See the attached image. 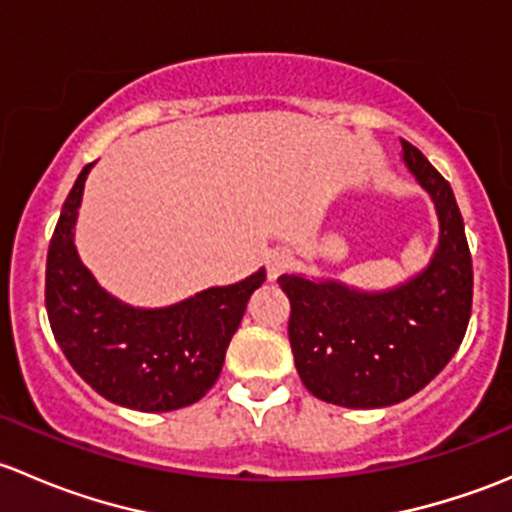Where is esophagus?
Segmentation results:
<instances>
[{"instance_id":"obj_1","label":"esophagus","mask_w":512,"mask_h":512,"mask_svg":"<svg viewBox=\"0 0 512 512\" xmlns=\"http://www.w3.org/2000/svg\"><path fill=\"white\" fill-rule=\"evenodd\" d=\"M289 265H292V255H289L287 250H272L270 255H267V277H270V280H277L282 272L289 270Z\"/></svg>"}]
</instances>
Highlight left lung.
Masks as SVG:
<instances>
[{"label": "left lung", "mask_w": 512, "mask_h": 512, "mask_svg": "<svg viewBox=\"0 0 512 512\" xmlns=\"http://www.w3.org/2000/svg\"><path fill=\"white\" fill-rule=\"evenodd\" d=\"M401 163L431 198L438 242L423 270L386 289L282 275L299 379L317 399L384 409L421 391L458 352L471 319L473 265L448 180L404 143Z\"/></svg>", "instance_id": "left-lung-1"}]
</instances>
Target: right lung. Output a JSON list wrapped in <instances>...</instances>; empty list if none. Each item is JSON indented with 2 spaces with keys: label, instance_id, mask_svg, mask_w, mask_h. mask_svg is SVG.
<instances>
[{
  "label": "right lung",
  "instance_id": "right-lung-1",
  "mask_svg": "<svg viewBox=\"0 0 512 512\" xmlns=\"http://www.w3.org/2000/svg\"><path fill=\"white\" fill-rule=\"evenodd\" d=\"M76 178L46 257V312L56 344L76 374L103 399L158 414L195 404L223 369L265 267L232 285L208 287L165 307H133L98 285L76 250L84 185Z\"/></svg>",
  "mask_w": 512,
  "mask_h": 512
}]
</instances>
